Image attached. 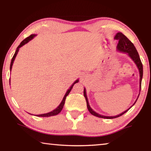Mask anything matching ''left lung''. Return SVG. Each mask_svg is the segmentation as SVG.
<instances>
[{
	"label": "left lung",
	"instance_id": "obj_1",
	"mask_svg": "<svg viewBox=\"0 0 151 151\" xmlns=\"http://www.w3.org/2000/svg\"><path fill=\"white\" fill-rule=\"evenodd\" d=\"M114 39H115L116 40H119V43H118V45H117V47H116L117 50H119V51H120V52H122L127 53V54L131 58V59L134 61V63L136 64V65L137 66V68H138V69H139V73H140V89H141V82H142V74H143V68H142V64L141 63V60H140L139 53H138L136 48H135L134 45L132 44V42H131V40L128 39L126 36H124L123 34H122V32L116 33L115 37H114ZM139 94H140V93H139ZM84 96H85L86 101V106H87L88 111L90 112L91 114H92L93 115L95 116L99 117V118L110 119L117 118V117L122 116V114H124L125 112H127L132 106L134 105L138 99H137L136 101H135L134 103L133 104V105H132L131 108H129V109L126 110V111H124L123 112H122V113H121L120 114H118V115H116V116H107L101 115V114L96 113V112H94L93 110L91 108V106L88 104L87 96H86L85 88H84ZM139 96H138V98H139Z\"/></svg>",
	"mask_w": 151,
	"mask_h": 151
}]
</instances>
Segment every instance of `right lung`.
Listing matches in <instances>:
<instances>
[{
  "label": "right lung",
  "mask_w": 151,
  "mask_h": 151,
  "mask_svg": "<svg viewBox=\"0 0 151 151\" xmlns=\"http://www.w3.org/2000/svg\"><path fill=\"white\" fill-rule=\"evenodd\" d=\"M36 36V35H30L29 37H28L27 38H26V39H24L23 40H22V41L20 42V44L19 45V47H18L17 48V50H16V51H15V53H14V56H13V57H12V60H11V66H10V70H11V69H12V65H13V63H14V59H15V58H16V56L17 55V53H18V52H19V48L21 47H22V46H23L24 45H25V44H27V43L28 42H29L30 40H31L33 38H34ZM9 82H11V79H10L9 80ZM78 80H76L75 83H74L73 85H72V86H70V88L69 89H68V91H66V94H65V96H64V98H63V101H62V102H61L60 103V104H59V106H58L57 109H55V110H53L52 111H51V112H48V113H46V114H37V116H42V117H48V116H55V115H57V114H58V113H60V112H61V111H62V109H63V106H64V104H65V99H66V97L68 96V94H69V93L70 92V91H71V89L73 88V86H74V85H75V83H78Z\"/></svg>",
  "instance_id": "obj_1"
}]
</instances>
